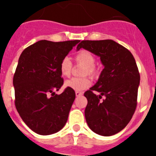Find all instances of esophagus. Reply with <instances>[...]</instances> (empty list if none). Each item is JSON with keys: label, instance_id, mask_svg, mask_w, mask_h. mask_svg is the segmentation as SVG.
Listing matches in <instances>:
<instances>
[{"label": "esophagus", "instance_id": "obj_1", "mask_svg": "<svg viewBox=\"0 0 156 156\" xmlns=\"http://www.w3.org/2000/svg\"><path fill=\"white\" fill-rule=\"evenodd\" d=\"M76 97H79V96H81V95L83 94V93L82 92H79V91H76Z\"/></svg>", "mask_w": 156, "mask_h": 156}]
</instances>
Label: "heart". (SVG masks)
Masks as SVG:
<instances>
[{
    "label": "heart",
    "mask_w": 156,
    "mask_h": 156,
    "mask_svg": "<svg viewBox=\"0 0 156 156\" xmlns=\"http://www.w3.org/2000/svg\"><path fill=\"white\" fill-rule=\"evenodd\" d=\"M75 60L78 64L84 66V68L82 72V76L88 75L94 78L98 75V71L94 66L95 57L91 52L87 50H81L75 56ZM72 69H73V64L68 57L62 59L59 65V71L62 76H69ZM90 85V81L87 77L72 78V79L65 81L64 83L65 87L69 88L70 90H76V91L83 90Z\"/></svg>",
    "instance_id": "heart-1"
}]
</instances>
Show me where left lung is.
Segmentation results:
<instances>
[{
	"mask_svg": "<svg viewBox=\"0 0 156 156\" xmlns=\"http://www.w3.org/2000/svg\"><path fill=\"white\" fill-rule=\"evenodd\" d=\"M80 48L100 57L104 66L98 80L84 93L87 123L94 133L112 136L126 127L137 107L140 84L137 64L129 50L112 40L83 41L76 50ZM102 96L106 98L101 101Z\"/></svg>",
	"mask_w": 156,
	"mask_h": 156,
	"instance_id": "1",
	"label": "left lung"
}]
</instances>
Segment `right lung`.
<instances>
[{"mask_svg": "<svg viewBox=\"0 0 156 156\" xmlns=\"http://www.w3.org/2000/svg\"><path fill=\"white\" fill-rule=\"evenodd\" d=\"M80 41L52 42L42 40L22 52L13 77L16 109L23 122L35 133L50 135L62 129L76 98L66 88L59 71L62 59Z\"/></svg>", "mask_w": 156, "mask_h": 156, "instance_id": "obj_1", "label": "right lung"}]
</instances>
